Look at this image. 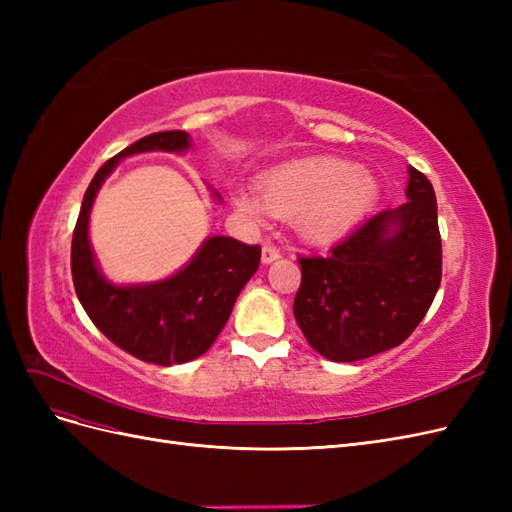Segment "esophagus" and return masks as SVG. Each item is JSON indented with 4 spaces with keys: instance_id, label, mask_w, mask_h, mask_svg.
I'll return each mask as SVG.
<instances>
[{
    "instance_id": "1",
    "label": "esophagus",
    "mask_w": 512,
    "mask_h": 512,
    "mask_svg": "<svg viewBox=\"0 0 512 512\" xmlns=\"http://www.w3.org/2000/svg\"><path fill=\"white\" fill-rule=\"evenodd\" d=\"M280 256L282 254H280V250H277V247H273L269 243L262 245V265H271V262L277 260Z\"/></svg>"
}]
</instances>
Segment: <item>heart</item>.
<instances>
[{
  "label": "heart",
  "mask_w": 512,
  "mask_h": 512,
  "mask_svg": "<svg viewBox=\"0 0 512 512\" xmlns=\"http://www.w3.org/2000/svg\"><path fill=\"white\" fill-rule=\"evenodd\" d=\"M378 179L348 160L314 156L277 166L258 181V194L237 190L235 207L247 218L267 213L294 220L309 243H327L346 235L374 209Z\"/></svg>",
  "instance_id": "heart-1"
}]
</instances>
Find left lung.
<instances>
[{"label": "left lung", "mask_w": 512, "mask_h": 512, "mask_svg": "<svg viewBox=\"0 0 512 512\" xmlns=\"http://www.w3.org/2000/svg\"><path fill=\"white\" fill-rule=\"evenodd\" d=\"M408 203L384 209L331 247L303 256L292 312L324 359L352 363L391 350L412 335L442 280L436 192L408 168Z\"/></svg>", "instance_id": "obj_1"}]
</instances>
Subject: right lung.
<instances>
[{
    "mask_svg": "<svg viewBox=\"0 0 512 512\" xmlns=\"http://www.w3.org/2000/svg\"><path fill=\"white\" fill-rule=\"evenodd\" d=\"M190 134L153 132L100 166L83 196L72 235V282L91 322L145 363L177 365L198 359L218 339L239 292L260 265V247L232 237H209L175 275L153 284L115 286L100 273L89 243V211L104 179L128 156L145 151H185ZM220 198L218 192H213Z\"/></svg>",
    "mask_w": 512,
    "mask_h": 512,
    "instance_id": "right-lung-1",
    "label": "right lung"
}]
</instances>
